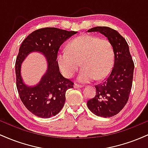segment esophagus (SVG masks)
I'll list each match as a JSON object with an SVG mask.
<instances>
[{"label":"esophagus","mask_w":148,"mask_h":148,"mask_svg":"<svg viewBox=\"0 0 148 148\" xmlns=\"http://www.w3.org/2000/svg\"><path fill=\"white\" fill-rule=\"evenodd\" d=\"M74 87L75 88H82V86H81V85H79V84H74Z\"/></svg>","instance_id":"esophagus-1"}]
</instances>
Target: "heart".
I'll list each match as a JSON object with an SVG mask.
<instances>
[{"mask_svg": "<svg viewBox=\"0 0 148 148\" xmlns=\"http://www.w3.org/2000/svg\"><path fill=\"white\" fill-rule=\"evenodd\" d=\"M57 62L67 78L75 75L81 62L83 69L77 80L88 83L104 79L110 74L114 64V51L111 42L106 38L81 35L69 42L67 49L58 53Z\"/></svg>", "mask_w": 148, "mask_h": 148, "instance_id": "1", "label": "heart"}]
</instances>
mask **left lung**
I'll list each match as a JSON object with an SVG mask.
<instances>
[{"label":"left lung","mask_w":148,"mask_h":148,"mask_svg":"<svg viewBox=\"0 0 148 148\" xmlns=\"http://www.w3.org/2000/svg\"><path fill=\"white\" fill-rule=\"evenodd\" d=\"M88 32H99L111 42L114 51V64L111 73L102 83L96 85V95L87 106L97 116H114L125 107L132 87L134 63L125 39L114 29L97 26Z\"/></svg>","instance_id":"1"}]
</instances>
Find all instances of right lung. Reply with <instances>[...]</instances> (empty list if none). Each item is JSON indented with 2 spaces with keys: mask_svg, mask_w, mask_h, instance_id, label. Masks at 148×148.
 Returning <instances> with one entry per match:
<instances>
[{
  "mask_svg": "<svg viewBox=\"0 0 148 148\" xmlns=\"http://www.w3.org/2000/svg\"><path fill=\"white\" fill-rule=\"evenodd\" d=\"M76 33L57 28H40L30 33L21 43L15 63L16 88L25 108L37 117L49 118L58 114L64 104L66 91L73 88L74 83L60 74L56 60L61 45ZM35 50L45 56L48 68L36 86L28 87L22 81L21 64Z\"/></svg>",
  "mask_w": 148,
  "mask_h": 148,
  "instance_id": "1",
  "label": "right lung"
}]
</instances>
